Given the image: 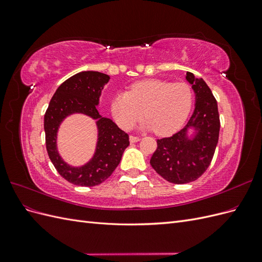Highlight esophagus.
<instances>
[{
    "mask_svg": "<svg viewBox=\"0 0 262 262\" xmlns=\"http://www.w3.org/2000/svg\"><path fill=\"white\" fill-rule=\"evenodd\" d=\"M141 139L139 137H134V136H130V142L131 143H137Z\"/></svg>",
    "mask_w": 262,
    "mask_h": 262,
    "instance_id": "34e87169",
    "label": "esophagus"
}]
</instances>
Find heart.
Wrapping results in <instances>:
<instances>
[{
	"mask_svg": "<svg viewBox=\"0 0 262 262\" xmlns=\"http://www.w3.org/2000/svg\"><path fill=\"white\" fill-rule=\"evenodd\" d=\"M193 95L185 83L172 84L161 80H146L131 86L130 92H120L112 100V114L123 130L145 114L147 118L140 129L155 130L157 136L177 132L190 114Z\"/></svg>",
	"mask_w": 262,
	"mask_h": 262,
	"instance_id": "1",
	"label": "heart"
}]
</instances>
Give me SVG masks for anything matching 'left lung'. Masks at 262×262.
Wrapping results in <instances>:
<instances>
[{
  "label": "left lung",
  "mask_w": 262,
  "mask_h": 262,
  "mask_svg": "<svg viewBox=\"0 0 262 262\" xmlns=\"http://www.w3.org/2000/svg\"><path fill=\"white\" fill-rule=\"evenodd\" d=\"M194 92V110L184 129L170 138L157 140L150 165L171 184H188L207 170L217 145L220 116L217 102L203 78L187 72Z\"/></svg>",
  "instance_id": "left-lung-1"
}]
</instances>
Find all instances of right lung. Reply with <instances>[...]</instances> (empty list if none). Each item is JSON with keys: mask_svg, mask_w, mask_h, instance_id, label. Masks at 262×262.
<instances>
[{"mask_svg": "<svg viewBox=\"0 0 262 262\" xmlns=\"http://www.w3.org/2000/svg\"><path fill=\"white\" fill-rule=\"evenodd\" d=\"M110 76L95 71H83L63 82L52 96L45 115L46 146L60 175L76 186L93 187L101 184L114 172L129 146V136L98 112L99 98ZM84 114L95 120L98 142L93 156L80 166L62 160L57 149V132L61 122L72 114Z\"/></svg>", "mask_w": 262, "mask_h": 262, "instance_id": "obj_1", "label": "right lung"}]
</instances>
